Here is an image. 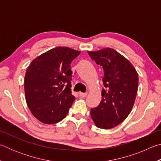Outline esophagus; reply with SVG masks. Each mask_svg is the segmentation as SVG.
<instances>
[{
  "label": "esophagus",
  "instance_id": "obj_1",
  "mask_svg": "<svg viewBox=\"0 0 161 161\" xmlns=\"http://www.w3.org/2000/svg\"><path fill=\"white\" fill-rule=\"evenodd\" d=\"M86 95H87V93H80V97L81 98L86 97Z\"/></svg>",
  "mask_w": 161,
  "mask_h": 161
}]
</instances>
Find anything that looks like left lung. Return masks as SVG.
I'll list each match as a JSON object with an SVG mask.
<instances>
[{"label": "left lung", "mask_w": 161, "mask_h": 161, "mask_svg": "<svg viewBox=\"0 0 161 161\" xmlns=\"http://www.w3.org/2000/svg\"><path fill=\"white\" fill-rule=\"evenodd\" d=\"M88 54L104 72L102 101L91 108V116L98 128L109 129L124 121L131 111L138 91V73L126 58L112 48Z\"/></svg>", "instance_id": "1"}]
</instances>
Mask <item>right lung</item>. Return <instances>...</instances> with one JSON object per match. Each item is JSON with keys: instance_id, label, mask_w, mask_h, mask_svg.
<instances>
[{"instance_id": "add662e5", "label": "right lung", "mask_w": 161, "mask_h": 161, "mask_svg": "<svg viewBox=\"0 0 161 161\" xmlns=\"http://www.w3.org/2000/svg\"><path fill=\"white\" fill-rule=\"evenodd\" d=\"M80 51L67 47L52 49L34 59L26 70V102L33 116L46 124L66 117L75 100L71 91V62Z\"/></svg>"}]
</instances>
